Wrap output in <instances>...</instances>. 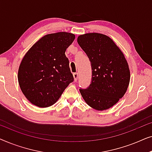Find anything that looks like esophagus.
<instances>
[{
	"label": "esophagus",
	"instance_id": "34e87169",
	"mask_svg": "<svg viewBox=\"0 0 152 152\" xmlns=\"http://www.w3.org/2000/svg\"><path fill=\"white\" fill-rule=\"evenodd\" d=\"M78 76H79V75H78L77 72H74V73H73V77H74V80L75 81V82H76L77 80Z\"/></svg>",
	"mask_w": 152,
	"mask_h": 152
}]
</instances>
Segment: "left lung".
<instances>
[{
	"instance_id": "left-lung-1",
	"label": "left lung",
	"mask_w": 152,
	"mask_h": 152,
	"mask_svg": "<svg viewBox=\"0 0 152 152\" xmlns=\"http://www.w3.org/2000/svg\"><path fill=\"white\" fill-rule=\"evenodd\" d=\"M77 42L90 60L92 80L86 89H80L87 104L98 111L107 110L125 94L130 71L124 54L107 35L87 33Z\"/></svg>"
}]
</instances>
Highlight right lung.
I'll return each mask as SVG.
<instances>
[{"instance_id":"right-lung-1","label":"right lung","mask_w":152,"mask_h":152,"mask_svg":"<svg viewBox=\"0 0 152 152\" xmlns=\"http://www.w3.org/2000/svg\"><path fill=\"white\" fill-rule=\"evenodd\" d=\"M75 38V34L65 32L46 34L23 58L18 72V84L32 104L50 107L74 81L65 52Z\"/></svg>"}]
</instances>
